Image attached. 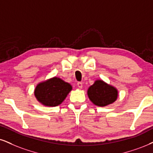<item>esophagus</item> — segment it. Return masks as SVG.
I'll use <instances>...</instances> for the list:
<instances>
[{"mask_svg": "<svg viewBox=\"0 0 153 153\" xmlns=\"http://www.w3.org/2000/svg\"><path fill=\"white\" fill-rule=\"evenodd\" d=\"M77 86H78L79 88H82V87H83V84H82V82H78V83H77Z\"/></svg>", "mask_w": 153, "mask_h": 153, "instance_id": "1", "label": "esophagus"}]
</instances>
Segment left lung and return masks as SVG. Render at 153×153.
<instances>
[{
    "mask_svg": "<svg viewBox=\"0 0 153 153\" xmlns=\"http://www.w3.org/2000/svg\"><path fill=\"white\" fill-rule=\"evenodd\" d=\"M87 95L94 104L103 107L114 103L118 98V92L114 86L99 79L88 88Z\"/></svg>",
    "mask_w": 153,
    "mask_h": 153,
    "instance_id": "8db88e82",
    "label": "left lung"
}]
</instances>
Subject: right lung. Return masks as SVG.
I'll return each mask as SVG.
<instances>
[{
  "label": "right lung",
  "mask_w": 153,
  "mask_h": 153,
  "mask_svg": "<svg viewBox=\"0 0 153 153\" xmlns=\"http://www.w3.org/2000/svg\"><path fill=\"white\" fill-rule=\"evenodd\" d=\"M72 86L59 77H52L39 83L34 94L37 101L46 106H57L65 101Z\"/></svg>",
  "instance_id": "obj_1"
}]
</instances>
